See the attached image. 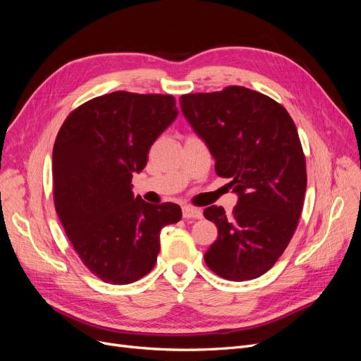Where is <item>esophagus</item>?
<instances>
[{
    "label": "esophagus",
    "mask_w": 361,
    "mask_h": 361,
    "mask_svg": "<svg viewBox=\"0 0 361 361\" xmlns=\"http://www.w3.org/2000/svg\"><path fill=\"white\" fill-rule=\"evenodd\" d=\"M182 215L185 220H197V218H202V209L199 207H192V206H183L182 207Z\"/></svg>",
    "instance_id": "34e87169"
}]
</instances>
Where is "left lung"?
<instances>
[{
  "mask_svg": "<svg viewBox=\"0 0 361 361\" xmlns=\"http://www.w3.org/2000/svg\"><path fill=\"white\" fill-rule=\"evenodd\" d=\"M179 102L216 174L238 195L232 215L215 204L203 211L218 228L206 265L227 280L257 279L285 251L301 215L307 174L297 128L280 104L245 87L183 94Z\"/></svg>",
  "mask_w": 361,
  "mask_h": 361,
  "instance_id": "obj_1",
  "label": "left lung"
}]
</instances>
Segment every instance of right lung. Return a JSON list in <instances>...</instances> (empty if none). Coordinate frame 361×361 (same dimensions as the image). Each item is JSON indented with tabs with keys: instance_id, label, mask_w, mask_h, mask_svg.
<instances>
[{
	"instance_id": "obj_1",
	"label": "right lung",
	"mask_w": 361,
	"mask_h": 361,
	"mask_svg": "<svg viewBox=\"0 0 361 361\" xmlns=\"http://www.w3.org/2000/svg\"><path fill=\"white\" fill-rule=\"evenodd\" d=\"M178 114L170 94L114 92L76 108L57 135L56 211L82 264L105 283L145 277L155 267L161 228L182 218L178 204L135 197L130 183Z\"/></svg>"
}]
</instances>
